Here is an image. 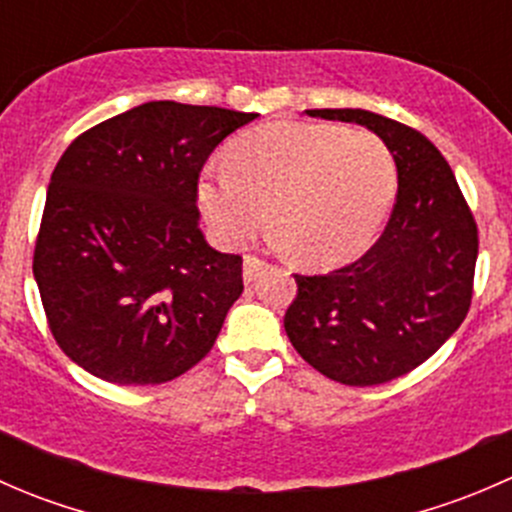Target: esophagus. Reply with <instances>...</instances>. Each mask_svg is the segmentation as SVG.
I'll return each mask as SVG.
<instances>
[{
  "label": "esophagus",
  "mask_w": 512,
  "mask_h": 512,
  "mask_svg": "<svg viewBox=\"0 0 512 512\" xmlns=\"http://www.w3.org/2000/svg\"><path fill=\"white\" fill-rule=\"evenodd\" d=\"M262 267H265V260H260L257 255H245V260H242V277H245V282L255 280Z\"/></svg>",
  "instance_id": "1"
}]
</instances>
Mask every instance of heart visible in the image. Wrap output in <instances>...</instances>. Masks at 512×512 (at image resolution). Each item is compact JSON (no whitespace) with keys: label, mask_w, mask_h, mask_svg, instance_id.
<instances>
[{"label":"heart","mask_w":512,"mask_h":512,"mask_svg":"<svg viewBox=\"0 0 512 512\" xmlns=\"http://www.w3.org/2000/svg\"><path fill=\"white\" fill-rule=\"evenodd\" d=\"M396 193V163L366 131L277 121L242 133L227 168H208L198 200L225 245H242L267 223L312 267L354 260L376 237Z\"/></svg>","instance_id":"heart-1"}]
</instances>
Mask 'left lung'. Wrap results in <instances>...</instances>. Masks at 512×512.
<instances>
[{"mask_svg":"<svg viewBox=\"0 0 512 512\" xmlns=\"http://www.w3.org/2000/svg\"><path fill=\"white\" fill-rule=\"evenodd\" d=\"M307 113L374 131L394 156L399 190L384 232L359 260L294 275L285 332L327 379L384 384L421 366L466 319L478 225L448 160L416 128L364 108Z\"/></svg>","mask_w":512,"mask_h":512,"instance_id":"1","label":"left lung"}]
</instances>
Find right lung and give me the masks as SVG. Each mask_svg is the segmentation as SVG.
<instances>
[{
	"label": "right lung",
	"instance_id": "obj_1",
	"mask_svg": "<svg viewBox=\"0 0 512 512\" xmlns=\"http://www.w3.org/2000/svg\"><path fill=\"white\" fill-rule=\"evenodd\" d=\"M257 113L151 101L81 133L51 173L34 277L61 352L111 384H163L213 349L242 257L200 232L210 153Z\"/></svg>",
	"mask_w": 512,
	"mask_h": 512
}]
</instances>
